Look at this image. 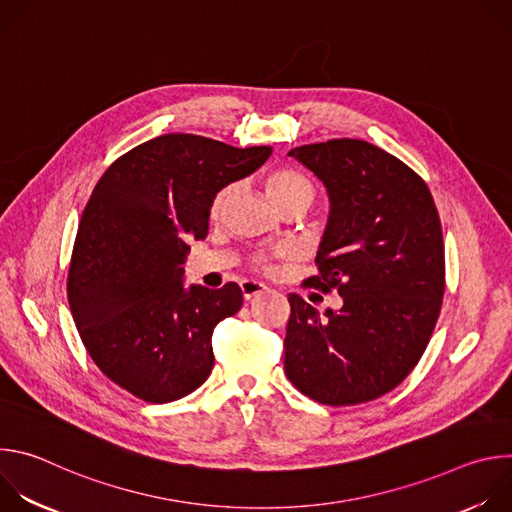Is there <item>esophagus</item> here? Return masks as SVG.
<instances>
[{
  "label": "esophagus",
  "instance_id": "34e87169",
  "mask_svg": "<svg viewBox=\"0 0 512 512\" xmlns=\"http://www.w3.org/2000/svg\"><path fill=\"white\" fill-rule=\"evenodd\" d=\"M265 289H267V287H265L263 283H257V281H243V283H241L243 298H245L247 302L253 300V298H257V296H261Z\"/></svg>",
  "mask_w": 512,
  "mask_h": 512
}]
</instances>
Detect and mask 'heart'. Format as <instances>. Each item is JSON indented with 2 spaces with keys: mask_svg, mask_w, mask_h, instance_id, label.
Instances as JSON below:
<instances>
[{
  "mask_svg": "<svg viewBox=\"0 0 512 512\" xmlns=\"http://www.w3.org/2000/svg\"><path fill=\"white\" fill-rule=\"evenodd\" d=\"M265 186H267L269 198L273 200V204L279 210H285V208L296 206V204H302V206L310 208L316 200L314 184L296 170H275V172H271ZM231 194H233V188L227 186L214 196V200L210 204V216L212 218H221V214L227 208V202H229ZM279 255H289V251L281 249Z\"/></svg>",
  "mask_w": 512,
  "mask_h": 512,
  "instance_id": "heart-1",
  "label": "heart"
}]
</instances>
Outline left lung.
<instances>
[{"instance_id": "1", "label": "left lung", "mask_w": 512, "mask_h": 512, "mask_svg": "<svg viewBox=\"0 0 512 512\" xmlns=\"http://www.w3.org/2000/svg\"><path fill=\"white\" fill-rule=\"evenodd\" d=\"M287 156L312 170L330 198L312 287L344 304L324 316L298 294L283 369L322 405H358L393 391L427 348L446 289L440 214L409 166L362 139H330Z\"/></svg>"}]
</instances>
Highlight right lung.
Returning <instances> with one entry per match:
<instances>
[{
  "label": "right lung",
  "mask_w": 512,
  "mask_h": 512,
  "mask_svg": "<svg viewBox=\"0 0 512 512\" xmlns=\"http://www.w3.org/2000/svg\"><path fill=\"white\" fill-rule=\"evenodd\" d=\"M269 156V145L168 133L117 158L97 182L66 291L85 348L121 389L170 403L208 379L214 326L241 310L243 291L233 281L186 289L188 241L206 237L214 196Z\"/></svg>",
  "instance_id": "obj_1"
}]
</instances>
